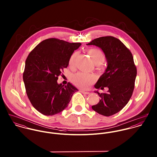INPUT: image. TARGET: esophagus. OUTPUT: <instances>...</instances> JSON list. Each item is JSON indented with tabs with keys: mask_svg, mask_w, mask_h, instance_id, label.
I'll use <instances>...</instances> for the list:
<instances>
[{
	"mask_svg": "<svg viewBox=\"0 0 157 157\" xmlns=\"http://www.w3.org/2000/svg\"><path fill=\"white\" fill-rule=\"evenodd\" d=\"M81 92L82 94H90V92H87V91H84V90H81Z\"/></svg>",
	"mask_w": 157,
	"mask_h": 157,
	"instance_id": "esophagus-1",
	"label": "esophagus"
}]
</instances>
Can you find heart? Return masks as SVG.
Here are the masks:
<instances>
[{"label": "heart", "mask_w": 157, "mask_h": 157, "mask_svg": "<svg viewBox=\"0 0 157 157\" xmlns=\"http://www.w3.org/2000/svg\"><path fill=\"white\" fill-rule=\"evenodd\" d=\"M88 52L94 62L97 66L101 65L105 62V55L100 49L97 48H91L88 50ZM77 54L78 53L75 52L71 56L69 60V64L70 66H72L74 65V60L77 56ZM94 80L95 77L94 75L83 72H78L72 77V82L73 84L82 89H86L88 88Z\"/></svg>", "instance_id": "heart-1"}]
</instances>
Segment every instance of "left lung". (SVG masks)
Instances as JSON below:
<instances>
[{
    "label": "left lung",
    "instance_id": "left-lung-1",
    "mask_svg": "<svg viewBox=\"0 0 157 157\" xmlns=\"http://www.w3.org/2000/svg\"><path fill=\"white\" fill-rule=\"evenodd\" d=\"M87 45H95L105 53L108 67L94 87L106 92L95 91L101 99L92 106L99 114L109 117L120 111L129 101L134 90L136 68L130 50L119 39L112 36L101 37Z\"/></svg>",
    "mask_w": 157,
    "mask_h": 157
}]
</instances>
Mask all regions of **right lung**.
<instances>
[{
    "label": "right lung",
    "instance_id": "right-lung-1",
    "mask_svg": "<svg viewBox=\"0 0 157 157\" xmlns=\"http://www.w3.org/2000/svg\"><path fill=\"white\" fill-rule=\"evenodd\" d=\"M81 45L51 38L41 42L29 54L23 79L31 103L41 113L49 116L62 112L78 90L69 82L63 86L57 81L74 50Z\"/></svg>",
    "mask_w": 157,
    "mask_h": 157
}]
</instances>
